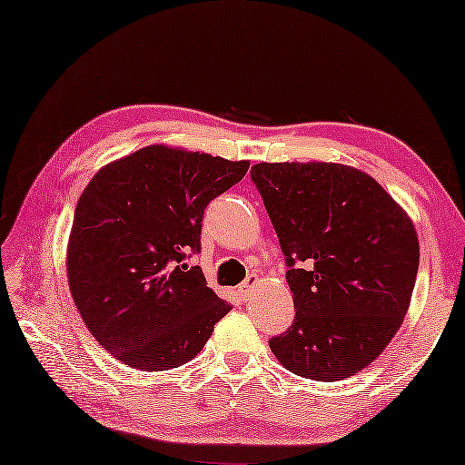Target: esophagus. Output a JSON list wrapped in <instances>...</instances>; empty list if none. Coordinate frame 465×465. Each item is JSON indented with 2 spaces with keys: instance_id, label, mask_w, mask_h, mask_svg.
<instances>
[{
  "instance_id": "1",
  "label": "esophagus",
  "mask_w": 465,
  "mask_h": 465,
  "mask_svg": "<svg viewBox=\"0 0 465 465\" xmlns=\"http://www.w3.org/2000/svg\"><path fill=\"white\" fill-rule=\"evenodd\" d=\"M257 282H260V276H257V273H249V276L245 278V282L241 284V292L242 294H249L251 291H253Z\"/></svg>"
}]
</instances>
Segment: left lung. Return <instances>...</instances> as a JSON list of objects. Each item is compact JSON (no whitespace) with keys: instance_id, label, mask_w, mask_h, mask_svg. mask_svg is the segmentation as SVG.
I'll use <instances>...</instances> for the list:
<instances>
[{"instance_id":"8db88e82","label":"left lung","mask_w":465,"mask_h":465,"mask_svg":"<svg viewBox=\"0 0 465 465\" xmlns=\"http://www.w3.org/2000/svg\"><path fill=\"white\" fill-rule=\"evenodd\" d=\"M276 228L294 299V322L270 340L282 367L313 381H340L383 352L400 330L418 273L412 220L352 166H251Z\"/></svg>"}]
</instances>
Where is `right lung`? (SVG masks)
Returning a JSON list of instances; mask_svg holds the SVG:
<instances>
[{
  "mask_svg": "<svg viewBox=\"0 0 465 465\" xmlns=\"http://www.w3.org/2000/svg\"><path fill=\"white\" fill-rule=\"evenodd\" d=\"M247 161L146 146L98 171L80 195L67 280L84 323L117 361L177 369L202 352L232 307L200 265L208 203L245 177Z\"/></svg>",
  "mask_w": 465,
  "mask_h": 465,
  "instance_id": "obj_1",
  "label": "right lung"
}]
</instances>
